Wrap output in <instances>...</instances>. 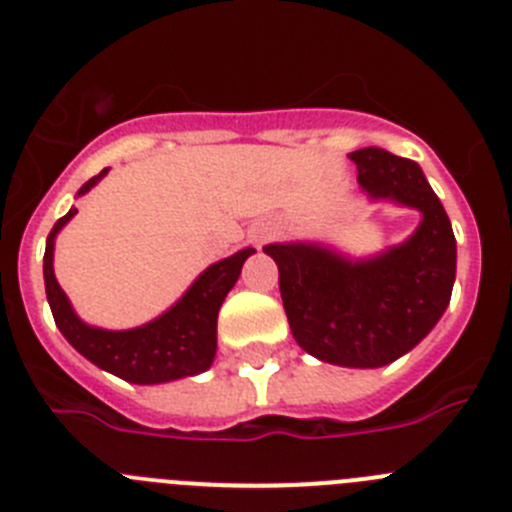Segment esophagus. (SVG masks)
<instances>
[{
	"mask_svg": "<svg viewBox=\"0 0 512 512\" xmlns=\"http://www.w3.org/2000/svg\"><path fill=\"white\" fill-rule=\"evenodd\" d=\"M251 238L256 243H266L271 238V225H266V223L253 225V228H251Z\"/></svg>",
	"mask_w": 512,
	"mask_h": 512,
	"instance_id": "1",
	"label": "esophagus"
}]
</instances>
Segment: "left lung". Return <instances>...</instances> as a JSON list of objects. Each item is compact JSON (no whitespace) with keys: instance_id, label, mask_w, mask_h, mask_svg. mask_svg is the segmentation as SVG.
<instances>
[{"instance_id":"8db88e82","label":"left lung","mask_w":512,"mask_h":512,"mask_svg":"<svg viewBox=\"0 0 512 512\" xmlns=\"http://www.w3.org/2000/svg\"><path fill=\"white\" fill-rule=\"evenodd\" d=\"M348 158L361 192L418 210V228L369 256L328 241L269 243L264 253L277 261L289 328L307 354L348 369H379L413 351L449 307L456 238L415 161L377 146Z\"/></svg>"}]
</instances>
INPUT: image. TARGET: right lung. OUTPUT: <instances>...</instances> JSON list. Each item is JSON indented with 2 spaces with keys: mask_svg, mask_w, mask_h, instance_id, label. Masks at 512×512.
Here are the masks:
<instances>
[{
  "mask_svg": "<svg viewBox=\"0 0 512 512\" xmlns=\"http://www.w3.org/2000/svg\"><path fill=\"white\" fill-rule=\"evenodd\" d=\"M107 171L110 169L92 176L76 192V197H84L89 189L97 187L107 176ZM74 215L76 207H71L53 225L48 241H45L43 256L45 297H48L53 320L63 338L94 366L130 384H166L207 372L217 354V312L241 277L246 259L256 251L246 246L228 259L210 264L169 310H164L148 323L125 330L99 328L76 315L74 305L61 289L56 271H53L56 238Z\"/></svg>",
  "mask_w": 512,
  "mask_h": 512,
  "instance_id": "obj_1",
  "label": "right lung"
}]
</instances>
